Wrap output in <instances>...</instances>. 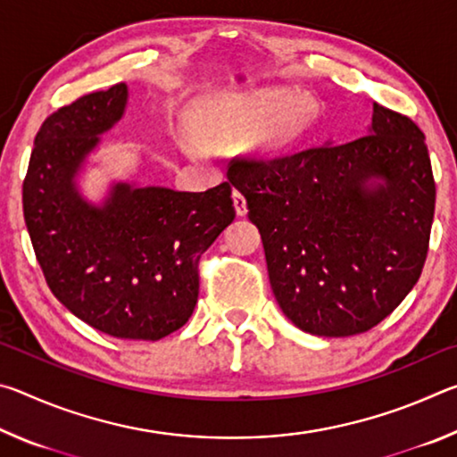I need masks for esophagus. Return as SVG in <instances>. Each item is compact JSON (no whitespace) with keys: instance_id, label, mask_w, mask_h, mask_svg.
Wrapping results in <instances>:
<instances>
[{"instance_id":"1","label":"esophagus","mask_w":457,"mask_h":457,"mask_svg":"<svg viewBox=\"0 0 457 457\" xmlns=\"http://www.w3.org/2000/svg\"><path fill=\"white\" fill-rule=\"evenodd\" d=\"M234 207H236V213L239 215V218H244V215L247 213V207H245V197L242 195V191H234Z\"/></svg>"}]
</instances>
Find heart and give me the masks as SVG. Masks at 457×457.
I'll return each instance as SVG.
<instances>
[{
  "label": "heart",
  "instance_id": "obj_1",
  "mask_svg": "<svg viewBox=\"0 0 457 457\" xmlns=\"http://www.w3.org/2000/svg\"><path fill=\"white\" fill-rule=\"evenodd\" d=\"M212 125L223 137H244L256 130L264 120L260 146L278 153L298 137L306 120V104L298 96L280 100L278 92L234 90L212 104Z\"/></svg>",
  "mask_w": 457,
  "mask_h": 457
}]
</instances>
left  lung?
Here are the masks:
<instances>
[{"label": "left lung", "instance_id": "1", "mask_svg": "<svg viewBox=\"0 0 457 457\" xmlns=\"http://www.w3.org/2000/svg\"><path fill=\"white\" fill-rule=\"evenodd\" d=\"M228 177L260 229L278 304L300 330L361 335L420 280L436 183L425 135L403 114L375 103L357 141L236 161Z\"/></svg>", "mask_w": 457, "mask_h": 457}]
</instances>
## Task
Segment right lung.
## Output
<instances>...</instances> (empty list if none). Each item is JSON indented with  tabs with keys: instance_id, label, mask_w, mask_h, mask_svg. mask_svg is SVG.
<instances>
[{
	"instance_id": "add662e5",
	"label": "right lung",
	"mask_w": 457,
	"mask_h": 457,
	"mask_svg": "<svg viewBox=\"0 0 457 457\" xmlns=\"http://www.w3.org/2000/svg\"><path fill=\"white\" fill-rule=\"evenodd\" d=\"M129 87L58 108L34 141L24 218L50 290L104 335L159 340L179 330L199 294L197 262L236 218L231 185L191 193L112 179L98 201L82 177L127 112Z\"/></svg>"
}]
</instances>
